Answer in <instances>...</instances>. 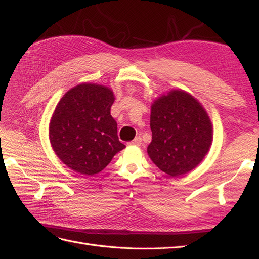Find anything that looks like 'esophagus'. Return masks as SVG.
Listing matches in <instances>:
<instances>
[{
  "label": "esophagus",
  "mask_w": 259,
  "mask_h": 259,
  "mask_svg": "<svg viewBox=\"0 0 259 259\" xmlns=\"http://www.w3.org/2000/svg\"><path fill=\"white\" fill-rule=\"evenodd\" d=\"M130 145H133V146H140V145H142V137L137 136L134 140H133V142L130 143Z\"/></svg>",
  "instance_id": "1"
}]
</instances>
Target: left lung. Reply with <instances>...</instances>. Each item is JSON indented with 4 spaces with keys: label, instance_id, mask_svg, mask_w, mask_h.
<instances>
[{
    "label": "left lung",
    "instance_id": "8db88e82",
    "mask_svg": "<svg viewBox=\"0 0 259 259\" xmlns=\"http://www.w3.org/2000/svg\"><path fill=\"white\" fill-rule=\"evenodd\" d=\"M149 158L171 177L189 173L207 154L213 125L205 109L183 90H171L151 105Z\"/></svg>",
    "mask_w": 259,
    "mask_h": 259
}]
</instances>
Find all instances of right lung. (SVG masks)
<instances>
[{
  "mask_svg": "<svg viewBox=\"0 0 259 259\" xmlns=\"http://www.w3.org/2000/svg\"><path fill=\"white\" fill-rule=\"evenodd\" d=\"M114 99L107 86L82 83L69 90L55 108L50 142L59 160L76 173H99L125 148L110 114Z\"/></svg>",
  "mask_w": 259,
  "mask_h": 259,
  "instance_id": "right-lung-1",
  "label": "right lung"
}]
</instances>
